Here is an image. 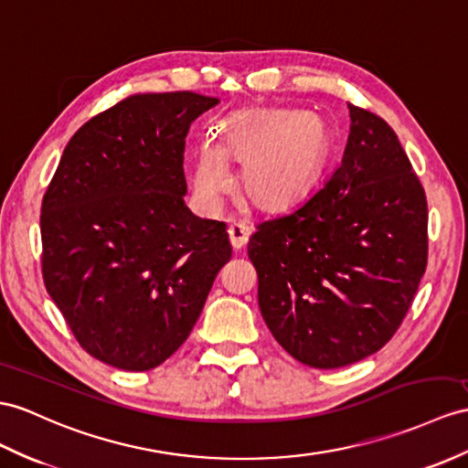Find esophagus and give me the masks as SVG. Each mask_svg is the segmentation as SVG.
Masks as SVG:
<instances>
[{"mask_svg": "<svg viewBox=\"0 0 468 468\" xmlns=\"http://www.w3.org/2000/svg\"><path fill=\"white\" fill-rule=\"evenodd\" d=\"M228 236H230V244L234 250H240L244 248V244L248 242L250 238V228L244 226V224H230V228H228Z\"/></svg>", "mask_w": 468, "mask_h": 468, "instance_id": "1", "label": "esophagus"}]
</instances>
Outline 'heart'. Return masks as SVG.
Returning a JSON list of instances; mask_svg holds the SVG:
<instances>
[{"label": "heart", "mask_w": 468, "mask_h": 468, "mask_svg": "<svg viewBox=\"0 0 468 468\" xmlns=\"http://www.w3.org/2000/svg\"><path fill=\"white\" fill-rule=\"evenodd\" d=\"M324 122L312 112L252 111L224 124L218 146L202 144L195 165V192L214 208L230 188L224 158L244 165L242 188L256 207H286L310 186L325 154Z\"/></svg>", "instance_id": "heart-1"}]
</instances>
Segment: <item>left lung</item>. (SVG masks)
Segmentation results:
<instances>
[{"label": "left lung", "mask_w": 468, "mask_h": 468, "mask_svg": "<svg viewBox=\"0 0 468 468\" xmlns=\"http://www.w3.org/2000/svg\"><path fill=\"white\" fill-rule=\"evenodd\" d=\"M341 165L292 212L256 226L248 256L271 335L293 359L335 369L379 351L427 268V198L395 131L349 102Z\"/></svg>", "instance_id": "8db88e82"}]
</instances>
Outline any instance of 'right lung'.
<instances>
[{"mask_svg": "<svg viewBox=\"0 0 468 468\" xmlns=\"http://www.w3.org/2000/svg\"><path fill=\"white\" fill-rule=\"evenodd\" d=\"M218 99L136 93L79 129L41 202V273L90 357L122 371L161 366L185 344L216 273L226 224L185 207V141Z\"/></svg>", "mask_w": 468, "mask_h": 468, "instance_id": "1", "label": "right lung"}]
</instances>
